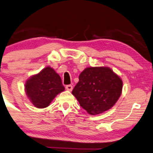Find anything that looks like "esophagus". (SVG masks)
Instances as JSON below:
<instances>
[{"instance_id":"1","label":"esophagus","mask_w":153,"mask_h":153,"mask_svg":"<svg viewBox=\"0 0 153 153\" xmlns=\"http://www.w3.org/2000/svg\"><path fill=\"white\" fill-rule=\"evenodd\" d=\"M65 89L67 90V91H71L72 90H73V85H68L65 86Z\"/></svg>"}]
</instances>
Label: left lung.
Wrapping results in <instances>:
<instances>
[{"label":"left lung","mask_w":153,"mask_h":153,"mask_svg":"<svg viewBox=\"0 0 153 153\" xmlns=\"http://www.w3.org/2000/svg\"><path fill=\"white\" fill-rule=\"evenodd\" d=\"M123 81L108 67L87 68L79 75L72 91L80 106L91 115L107 111L122 93Z\"/></svg>","instance_id":"left-lung-1"}]
</instances>
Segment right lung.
<instances>
[{
  "label": "right lung",
  "instance_id": "add662e5",
  "mask_svg": "<svg viewBox=\"0 0 153 153\" xmlns=\"http://www.w3.org/2000/svg\"><path fill=\"white\" fill-rule=\"evenodd\" d=\"M25 93L29 100L38 108H46L55 97L65 88L60 75L50 66L38 74L31 76L25 84Z\"/></svg>",
  "mask_w": 153,
  "mask_h": 153
}]
</instances>
